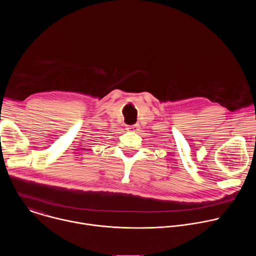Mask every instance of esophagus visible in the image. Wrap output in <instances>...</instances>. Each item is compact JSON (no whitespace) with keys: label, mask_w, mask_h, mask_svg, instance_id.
I'll return each mask as SVG.
<instances>
[{"label":"esophagus","mask_w":256,"mask_h":256,"mask_svg":"<svg viewBox=\"0 0 256 256\" xmlns=\"http://www.w3.org/2000/svg\"><path fill=\"white\" fill-rule=\"evenodd\" d=\"M138 128H140L138 124H134V126H128L126 130H128V132H136L138 130Z\"/></svg>","instance_id":"1"}]
</instances>
